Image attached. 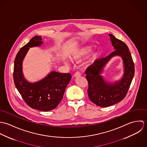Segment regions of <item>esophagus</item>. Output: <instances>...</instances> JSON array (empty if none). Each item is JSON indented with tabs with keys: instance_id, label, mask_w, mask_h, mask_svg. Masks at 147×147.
<instances>
[{
	"instance_id": "1",
	"label": "esophagus",
	"mask_w": 147,
	"mask_h": 147,
	"mask_svg": "<svg viewBox=\"0 0 147 147\" xmlns=\"http://www.w3.org/2000/svg\"><path fill=\"white\" fill-rule=\"evenodd\" d=\"M81 76V74L80 72H76L74 74V77H78V76Z\"/></svg>"
}]
</instances>
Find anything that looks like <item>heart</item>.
<instances>
[{"mask_svg":"<svg viewBox=\"0 0 147 147\" xmlns=\"http://www.w3.org/2000/svg\"><path fill=\"white\" fill-rule=\"evenodd\" d=\"M90 50V46H84L83 47H81L80 49H78L76 51H75L71 55V58L75 61H79L82 58H83L84 56L88 54L89 51ZM95 54H92L91 59L89 60L91 61L93 58L95 57Z\"/></svg>","mask_w":147,"mask_h":147,"instance_id":"b5f03b06","label":"heart"}]
</instances>
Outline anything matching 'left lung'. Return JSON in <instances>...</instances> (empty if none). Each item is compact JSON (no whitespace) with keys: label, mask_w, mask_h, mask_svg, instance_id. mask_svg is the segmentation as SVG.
<instances>
[{"label":"left lung","mask_w":147,"mask_h":147,"mask_svg":"<svg viewBox=\"0 0 147 147\" xmlns=\"http://www.w3.org/2000/svg\"><path fill=\"white\" fill-rule=\"evenodd\" d=\"M115 50L105 58L97 59L85 70L88 83V94L89 99L100 107H108L121 101L125 97L135 73L134 63L125 43L109 34ZM119 55L123 59L124 75L121 80L113 84L106 83L100 75L105 64L113 57Z\"/></svg>","instance_id":"obj_1"}]
</instances>
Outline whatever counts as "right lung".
Returning a JSON list of instances; mask_svg holds the SVG:
<instances>
[{"label":"right lung","mask_w":147,"mask_h":147,"mask_svg":"<svg viewBox=\"0 0 147 147\" xmlns=\"http://www.w3.org/2000/svg\"><path fill=\"white\" fill-rule=\"evenodd\" d=\"M41 36H36L22 47L14 62V83L25 103L29 107L43 111L55 109L63 99L65 89L71 79L69 73L51 72L43 80L34 83L28 82L22 72V62L29 47L42 44Z\"/></svg>","instance_id":"1"}]
</instances>
